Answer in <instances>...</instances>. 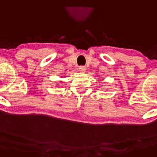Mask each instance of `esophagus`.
<instances>
[{"instance_id": "1", "label": "esophagus", "mask_w": 157, "mask_h": 157, "mask_svg": "<svg viewBox=\"0 0 157 157\" xmlns=\"http://www.w3.org/2000/svg\"><path fill=\"white\" fill-rule=\"evenodd\" d=\"M79 70L82 72H85V71H86V68H85V67L84 66H80L79 67Z\"/></svg>"}]
</instances>
